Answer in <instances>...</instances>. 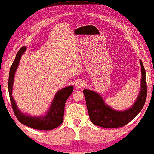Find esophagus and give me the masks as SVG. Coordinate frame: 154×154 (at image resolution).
<instances>
[{"mask_svg": "<svg viewBox=\"0 0 154 154\" xmlns=\"http://www.w3.org/2000/svg\"><path fill=\"white\" fill-rule=\"evenodd\" d=\"M75 85L77 88H80L83 87V86L85 85V83H84V81H83V80L79 79V80H77V81H75Z\"/></svg>", "mask_w": 154, "mask_h": 154, "instance_id": "34e87169", "label": "esophagus"}]
</instances>
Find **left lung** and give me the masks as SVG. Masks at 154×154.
I'll list each match as a JSON object with an SVG mask.
<instances>
[{"mask_svg": "<svg viewBox=\"0 0 154 154\" xmlns=\"http://www.w3.org/2000/svg\"><path fill=\"white\" fill-rule=\"evenodd\" d=\"M142 69V85L137 100L133 106L125 111H117L104 104L102 98L92 90H83L86 105L90 121L94 125L105 128L123 127L130 123L142 110L145 104L147 95L146 71L140 60Z\"/></svg>", "mask_w": 154, "mask_h": 154, "instance_id": "left-lung-1", "label": "left lung"}]
</instances>
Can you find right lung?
Listing matches in <instances>:
<instances>
[{
	"label": "right lung",
	"mask_w": 154,
	"mask_h": 154,
	"mask_svg": "<svg viewBox=\"0 0 154 154\" xmlns=\"http://www.w3.org/2000/svg\"><path fill=\"white\" fill-rule=\"evenodd\" d=\"M25 50H26L25 47L20 48L17 54H16V57L14 59L10 69L9 79H8V91H9L12 108L13 109L14 115H15L17 119L21 123L33 128V129L41 130H52L60 126L62 123L63 120H64L65 103H66V101L69 97L73 92V86H68V87L63 88L62 90L57 92L50 110L45 116L31 117L22 113L17 107L15 102L12 97V92L14 73H15L16 69L18 66L21 56L24 53Z\"/></svg>",
	"instance_id": "obj_1"
}]
</instances>
